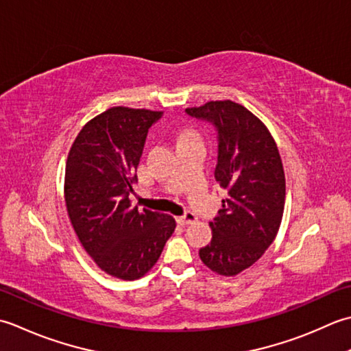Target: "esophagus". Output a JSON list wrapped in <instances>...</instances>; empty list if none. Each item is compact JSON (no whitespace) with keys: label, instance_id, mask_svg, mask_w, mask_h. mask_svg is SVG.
Instances as JSON below:
<instances>
[{"label":"esophagus","instance_id":"1","mask_svg":"<svg viewBox=\"0 0 351 351\" xmlns=\"http://www.w3.org/2000/svg\"><path fill=\"white\" fill-rule=\"evenodd\" d=\"M177 221H178V223H180V224H183V226L194 224L195 221H197V215H195L194 212H186L183 217H178Z\"/></svg>","mask_w":351,"mask_h":351}]
</instances>
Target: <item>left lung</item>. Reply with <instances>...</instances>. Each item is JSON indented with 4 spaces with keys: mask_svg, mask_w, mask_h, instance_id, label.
Instances as JSON below:
<instances>
[{
    "mask_svg": "<svg viewBox=\"0 0 351 351\" xmlns=\"http://www.w3.org/2000/svg\"><path fill=\"white\" fill-rule=\"evenodd\" d=\"M189 117L217 128L215 178L227 198L209 223L212 241L199 259L221 276L252 267L273 244L285 207V173L273 136L244 106L209 101L186 109Z\"/></svg>",
    "mask_w": 351,
    "mask_h": 351,
    "instance_id": "8db88e82",
    "label": "left lung"
}]
</instances>
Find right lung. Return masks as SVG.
I'll use <instances>...</instances> for the list:
<instances>
[{"label":"right lung","instance_id":"right-lung-1","mask_svg":"<svg viewBox=\"0 0 351 351\" xmlns=\"http://www.w3.org/2000/svg\"><path fill=\"white\" fill-rule=\"evenodd\" d=\"M163 112L112 107L86 124L65 169L68 215L83 248L104 273L145 276L162 254L176 219L130 202L148 128Z\"/></svg>","mask_w":351,"mask_h":351}]
</instances>
